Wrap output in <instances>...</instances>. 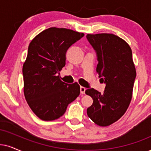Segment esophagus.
<instances>
[{
    "label": "esophagus",
    "instance_id": "1",
    "mask_svg": "<svg viewBox=\"0 0 151 151\" xmlns=\"http://www.w3.org/2000/svg\"><path fill=\"white\" fill-rule=\"evenodd\" d=\"M86 88L83 86H81L80 87V92H81V94H85V91Z\"/></svg>",
    "mask_w": 151,
    "mask_h": 151
}]
</instances>
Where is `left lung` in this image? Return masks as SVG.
<instances>
[{
  "label": "left lung",
  "mask_w": 151,
  "mask_h": 151,
  "mask_svg": "<svg viewBox=\"0 0 151 151\" xmlns=\"http://www.w3.org/2000/svg\"><path fill=\"white\" fill-rule=\"evenodd\" d=\"M86 38L96 53V72L106 85L102 93L93 88L86 91L93 100L87 114L97 125L108 126L121 118L130 103L136 78L132 52L126 42L113 34H88Z\"/></svg>",
  "instance_id": "obj_1"
}]
</instances>
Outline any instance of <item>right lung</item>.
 <instances>
[{"label":"right lung","instance_id":"add662e5","mask_svg":"<svg viewBox=\"0 0 151 151\" xmlns=\"http://www.w3.org/2000/svg\"><path fill=\"white\" fill-rule=\"evenodd\" d=\"M84 34L66 28H50L30 43L23 65L24 92L28 105L43 121L62 116L68 104L80 94L77 82L68 84L60 79L65 65V53Z\"/></svg>","mask_w":151,"mask_h":151}]
</instances>
